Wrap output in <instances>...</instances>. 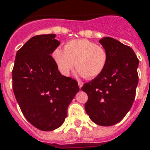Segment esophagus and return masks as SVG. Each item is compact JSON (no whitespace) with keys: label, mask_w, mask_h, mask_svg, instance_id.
<instances>
[{"label":"esophagus","mask_w":150,"mask_h":150,"mask_svg":"<svg viewBox=\"0 0 150 150\" xmlns=\"http://www.w3.org/2000/svg\"><path fill=\"white\" fill-rule=\"evenodd\" d=\"M78 84H79V87L80 89H81V88L82 87V86H83V82H80V81H79V82H78Z\"/></svg>","instance_id":"34e87169"}]
</instances>
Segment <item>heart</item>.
<instances>
[{"mask_svg": "<svg viewBox=\"0 0 150 150\" xmlns=\"http://www.w3.org/2000/svg\"><path fill=\"white\" fill-rule=\"evenodd\" d=\"M53 58L62 75L68 76L76 65L79 75L93 79L104 70L107 53L96 43L81 39L68 42L64 50L56 49L53 53Z\"/></svg>", "mask_w": 150, "mask_h": 150, "instance_id": "b5f03b06", "label": "heart"}]
</instances>
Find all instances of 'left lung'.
<instances>
[{"label":"left lung","mask_w":150,"mask_h":150,"mask_svg":"<svg viewBox=\"0 0 150 150\" xmlns=\"http://www.w3.org/2000/svg\"><path fill=\"white\" fill-rule=\"evenodd\" d=\"M100 43L107 53L104 70L84 84L88 95L85 109L89 118L100 126L118 123L130 110L139 82V61L134 50L111 37H103Z\"/></svg>","instance_id":"8db88e82"}]
</instances>
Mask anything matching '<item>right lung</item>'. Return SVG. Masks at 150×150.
Segmentation results:
<instances>
[{
  "instance_id": "obj_1",
  "label": "right lung",
  "mask_w": 150,
  "mask_h": 150,
  "mask_svg": "<svg viewBox=\"0 0 150 150\" xmlns=\"http://www.w3.org/2000/svg\"><path fill=\"white\" fill-rule=\"evenodd\" d=\"M55 34L38 35L15 56L13 91L27 121L41 131L64 122L68 107L79 91L77 81L62 75L51 54L60 45Z\"/></svg>"
}]
</instances>
